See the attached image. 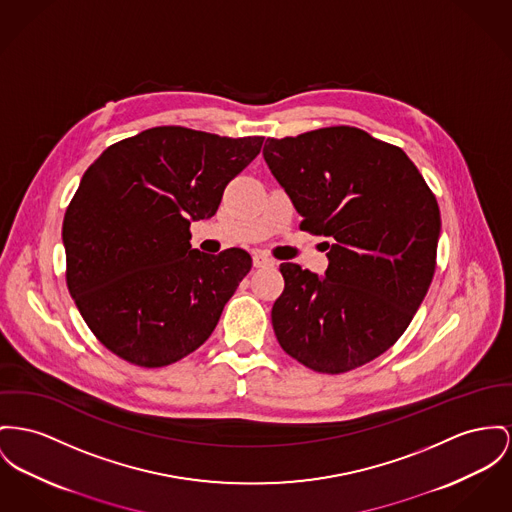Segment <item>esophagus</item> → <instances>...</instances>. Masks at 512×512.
<instances>
[{"instance_id": "34e87169", "label": "esophagus", "mask_w": 512, "mask_h": 512, "mask_svg": "<svg viewBox=\"0 0 512 512\" xmlns=\"http://www.w3.org/2000/svg\"><path fill=\"white\" fill-rule=\"evenodd\" d=\"M252 262H254L256 268H273V266H275V262H273L272 258L266 256V254H262V252H256V254L252 256Z\"/></svg>"}]
</instances>
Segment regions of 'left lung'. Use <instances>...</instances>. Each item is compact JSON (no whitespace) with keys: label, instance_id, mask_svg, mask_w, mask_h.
<instances>
[{"label":"left lung","instance_id":"1","mask_svg":"<svg viewBox=\"0 0 512 512\" xmlns=\"http://www.w3.org/2000/svg\"><path fill=\"white\" fill-rule=\"evenodd\" d=\"M275 180L322 235L324 275L285 262L273 303L279 345L316 373L340 375L382 355L406 332L431 285L441 211L408 155L351 126L264 145Z\"/></svg>","mask_w":512,"mask_h":512}]
</instances>
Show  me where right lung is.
I'll return each mask as SVG.
<instances>
[{
  "instance_id": "1",
  "label": "right lung",
  "mask_w": 512,
  "mask_h": 512,
  "mask_svg": "<svg viewBox=\"0 0 512 512\" xmlns=\"http://www.w3.org/2000/svg\"><path fill=\"white\" fill-rule=\"evenodd\" d=\"M262 143L161 126L110 145L85 171L62 227L66 279L106 349L155 369L211 336L252 258L192 248L190 223L215 215Z\"/></svg>"
}]
</instances>
